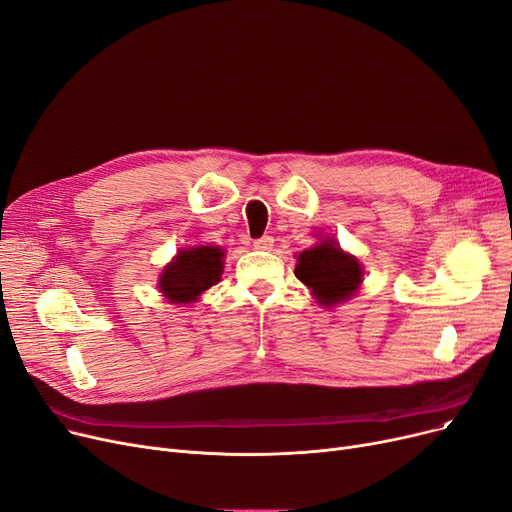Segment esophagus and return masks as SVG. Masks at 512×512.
Masks as SVG:
<instances>
[{
	"label": "esophagus",
	"instance_id": "1",
	"mask_svg": "<svg viewBox=\"0 0 512 512\" xmlns=\"http://www.w3.org/2000/svg\"><path fill=\"white\" fill-rule=\"evenodd\" d=\"M253 247H255L257 251H270V249L274 247V238H272L270 234H265V236H261V238H257V240L253 242Z\"/></svg>",
	"mask_w": 512,
	"mask_h": 512
}]
</instances>
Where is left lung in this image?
<instances>
[{"label":"left lung","instance_id":"obj_1","mask_svg":"<svg viewBox=\"0 0 512 512\" xmlns=\"http://www.w3.org/2000/svg\"><path fill=\"white\" fill-rule=\"evenodd\" d=\"M295 276L314 291L322 305H335L351 297L362 282L360 261L343 253L330 240L307 249L297 259Z\"/></svg>","mask_w":512,"mask_h":512}]
</instances>
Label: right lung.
Instances as JSON below:
<instances>
[{
	"label": "right lung",
	"instance_id": "add662e5",
	"mask_svg": "<svg viewBox=\"0 0 512 512\" xmlns=\"http://www.w3.org/2000/svg\"><path fill=\"white\" fill-rule=\"evenodd\" d=\"M224 251L219 247H192L177 253L161 274L159 286L171 303L196 301L207 288L219 282L224 272Z\"/></svg>",
	"mask_w": 512,
	"mask_h": 512
}]
</instances>
